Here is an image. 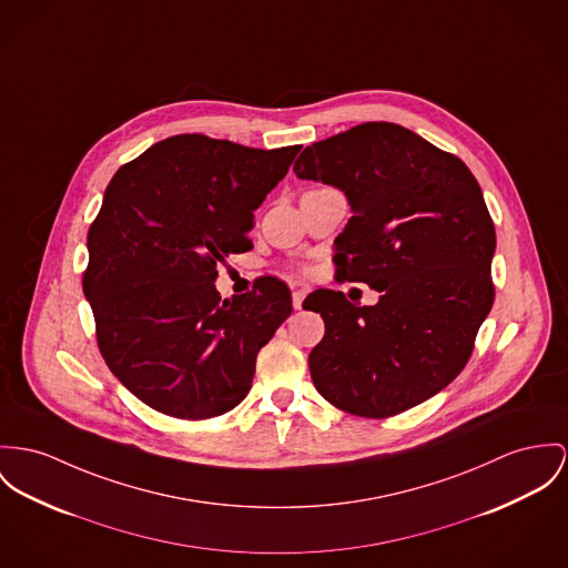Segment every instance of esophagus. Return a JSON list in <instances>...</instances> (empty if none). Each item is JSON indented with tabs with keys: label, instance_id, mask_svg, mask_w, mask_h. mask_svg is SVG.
Wrapping results in <instances>:
<instances>
[{
	"label": "esophagus",
	"instance_id": "34e87169",
	"mask_svg": "<svg viewBox=\"0 0 568 568\" xmlns=\"http://www.w3.org/2000/svg\"><path fill=\"white\" fill-rule=\"evenodd\" d=\"M303 301H305V292H303V290H296V292L292 294V305H294L296 311L303 308Z\"/></svg>",
	"mask_w": 568,
	"mask_h": 568
}]
</instances>
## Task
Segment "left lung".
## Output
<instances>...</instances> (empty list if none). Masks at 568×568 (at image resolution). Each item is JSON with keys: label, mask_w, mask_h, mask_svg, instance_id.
Wrapping results in <instances>:
<instances>
[{"label": "left lung", "mask_w": 568, "mask_h": 568, "mask_svg": "<svg viewBox=\"0 0 568 568\" xmlns=\"http://www.w3.org/2000/svg\"><path fill=\"white\" fill-rule=\"evenodd\" d=\"M301 179L339 187L352 219L335 240L337 278L381 292L374 306L315 290L324 317L308 354L315 389L349 415L385 419L445 389L467 365L495 287V226L463 160L395 123L313 142Z\"/></svg>", "instance_id": "left-lung-1"}]
</instances>
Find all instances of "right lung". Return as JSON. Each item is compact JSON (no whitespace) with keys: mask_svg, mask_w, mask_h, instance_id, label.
<instances>
[{"mask_svg":"<svg viewBox=\"0 0 568 568\" xmlns=\"http://www.w3.org/2000/svg\"><path fill=\"white\" fill-rule=\"evenodd\" d=\"M301 149L181 133L121 166L105 187L82 285L101 356L146 406L210 419L251 392L257 354L290 317L292 294L276 276H260L253 292L222 301L216 267L253 248V212Z\"/></svg>","mask_w":568,"mask_h":568,"instance_id":"1","label":"right lung"}]
</instances>
